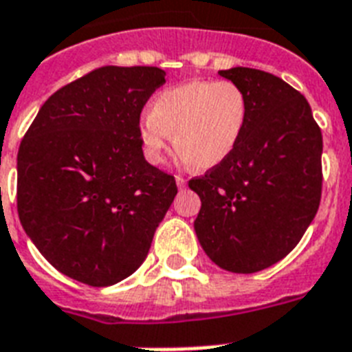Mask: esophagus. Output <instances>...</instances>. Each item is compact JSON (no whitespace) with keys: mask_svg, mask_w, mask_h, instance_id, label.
Masks as SVG:
<instances>
[{"mask_svg":"<svg viewBox=\"0 0 352 352\" xmlns=\"http://www.w3.org/2000/svg\"><path fill=\"white\" fill-rule=\"evenodd\" d=\"M176 184H178L179 189H184L185 185H187V179L182 178V176H176Z\"/></svg>","mask_w":352,"mask_h":352,"instance_id":"esophagus-1","label":"esophagus"}]
</instances>
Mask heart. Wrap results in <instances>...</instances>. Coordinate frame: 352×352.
Returning a JSON list of instances; mask_svg holds the SVG:
<instances>
[{"mask_svg": "<svg viewBox=\"0 0 352 352\" xmlns=\"http://www.w3.org/2000/svg\"><path fill=\"white\" fill-rule=\"evenodd\" d=\"M245 92L232 81H189L160 92L153 111L140 122V140L148 163L162 165L173 142L198 168L220 165L245 129Z\"/></svg>", "mask_w": 352, "mask_h": 352, "instance_id": "heart-1", "label": "heart"}]
</instances>
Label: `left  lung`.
<instances>
[{
  "mask_svg": "<svg viewBox=\"0 0 352 352\" xmlns=\"http://www.w3.org/2000/svg\"><path fill=\"white\" fill-rule=\"evenodd\" d=\"M245 92L247 122L234 151L189 187L201 199L194 221L210 260L251 274L302 240L322 198V131L307 100L258 69L220 70Z\"/></svg>",
  "mask_w": 352,
  "mask_h": 352,
  "instance_id": "left-lung-1",
  "label": "left lung"
}]
</instances>
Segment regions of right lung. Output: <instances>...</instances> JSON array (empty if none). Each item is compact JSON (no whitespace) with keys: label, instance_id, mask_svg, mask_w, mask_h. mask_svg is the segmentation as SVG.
Segmentation results:
<instances>
[{"label":"right lung","instance_id":"add662e5","mask_svg":"<svg viewBox=\"0 0 352 352\" xmlns=\"http://www.w3.org/2000/svg\"><path fill=\"white\" fill-rule=\"evenodd\" d=\"M163 83L158 67L94 69L45 101L21 140L19 221L76 282L107 287L131 276L178 192L140 140L143 107Z\"/></svg>","mask_w":352,"mask_h":352}]
</instances>
